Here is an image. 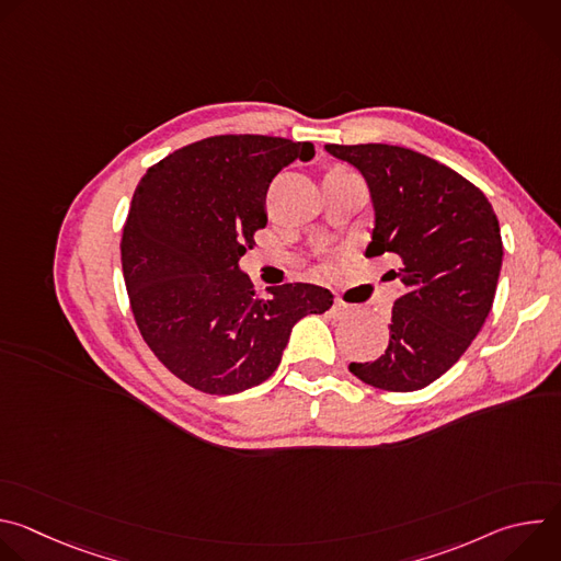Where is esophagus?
<instances>
[{"label":"esophagus","instance_id":"34e87169","mask_svg":"<svg viewBox=\"0 0 561 561\" xmlns=\"http://www.w3.org/2000/svg\"><path fill=\"white\" fill-rule=\"evenodd\" d=\"M333 314H335L337 319H344V317L353 314V306H351V304H344L342 299H335V304H333Z\"/></svg>","mask_w":561,"mask_h":561}]
</instances>
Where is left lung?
<instances>
[{
    "instance_id": "8db88e82",
    "label": "left lung",
    "mask_w": 561,
    "mask_h": 561,
    "mask_svg": "<svg viewBox=\"0 0 561 561\" xmlns=\"http://www.w3.org/2000/svg\"><path fill=\"white\" fill-rule=\"evenodd\" d=\"M370 191L375 228L366 257L394 255L402 295L375 362L351 364L362 381L411 392L442 377L482 331L502 271V234L486 195L453 169L402 146H324Z\"/></svg>"
}]
</instances>
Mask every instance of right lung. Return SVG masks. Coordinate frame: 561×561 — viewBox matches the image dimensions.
<instances>
[{
    "mask_svg": "<svg viewBox=\"0 0 561 561\" xmlns=\"http://www.w3.org/2000/svg\"><path fill=\"white\" fill-rule=\"evenodd\" d=\"M310 141L217 135L146 171L122 234V268L137 329L173 375L210 394L266 381L301 317L333 306L314 284L257 297L239 260L266 226V191Z\"/></svg>",
    "mask_w": 561,
    "mask_h": 561,
    "instance_id": "right-lung-1",
    "label": "right lung"
}]
</instances>
